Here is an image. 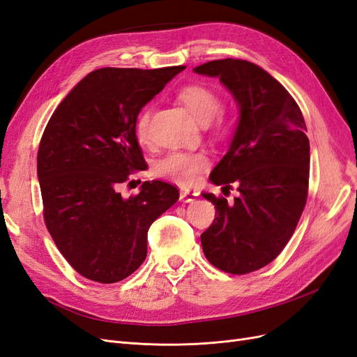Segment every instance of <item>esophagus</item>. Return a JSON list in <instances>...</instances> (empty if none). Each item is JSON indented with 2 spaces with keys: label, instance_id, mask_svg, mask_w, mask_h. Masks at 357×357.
<instances>
[{
  "label": "esophagus",
  "instance_id": "1",
  "mask_svg": "<svg viewBox=\"0 0 357 357\" xmlns=\"http://www.w3.org/2000/svg\"><path fill=\"white\" fill-rule=\"evenodd\" d=\"M198 198V193L195 190H181L180 199L181 202H193Z\"/></svg>",
  "mask_w": 357,
  "mask_h": 357
}]
</instances>
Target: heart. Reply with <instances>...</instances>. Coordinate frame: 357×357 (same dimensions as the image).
Returning <instances> with one entry per match:
<instances>
[{
    "label": "heart",
    "instance_id": "heart-1",
    "mask_svg": "<svg viewBox=\"0 0 357 357\" xmlns=\"http://www.w3.org/2000/svg\"><path fill=\"white\" fill-rule=\"evenodd\" d=\"M180 102L201 123H208L220 110V98L205 84H188L178 92ZM150 125V110L144 109L135 121V134L139 143H147ZM208 165V156L204 152H172L156 164L160 177L171 178L181 185H190L199 172Z\"/></svg>",
    "mask_w": 357,
    "mask_h": 357
}]
</instances>
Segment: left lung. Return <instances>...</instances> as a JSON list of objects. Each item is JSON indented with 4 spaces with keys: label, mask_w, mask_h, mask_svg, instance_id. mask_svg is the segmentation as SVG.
<instances>
[{
    "label": "left lung",
    "mask_w": 357,
    "mask_h": 357,
    "mask_svg": "<svg viewBox=\"0 0 357 357\" xmlns=\"http://www.w3.org/2000/svg\"><path fill=\"white\" fill-rule=\"evenodd\" d=\"M193 71L219 77L240 112L228 152L210 174L215 186L238 185L240 195L228 204L202 192L218 214L201 235L202 250L222 271L247 274L282 253L304 211L310 177L305 121L290 93L256 63L228 58Z\"/></svg>",
    "instance_id": "left-lung-1"
}]
</instances>
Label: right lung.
Instances as JSON below:
<instances>
[{"instance_id":"obj_1","label":"right lung","mask_w":357,"mask_h":357,"mask_svg":"<svg viewBox=\"0 0 357 357\" xmlns=\"http://www.w3.org/2000/svg\"><path fill=\"white\" fill-rule=\"evenodd\" d=\"M185 70L100 68L58 105L37 156L45 222L62 256L80 275L110 284L147 256V232L178 199L165 181H144L123 198L119 186L147 168L135 134L143 107Z\"/></svg>"}]
</instances>
